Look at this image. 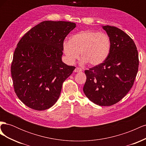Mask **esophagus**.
I'll use <instances>...</instances> for the list:
<instances>
[{"label":"esophagus","mask_w":146,"mask_h":146,"mask_svg":"<svg viewBox=\"0 0 146 146\" xmlns=\"http://www.w3.org/2000/svg\"><path fill=\"white\" fill-rule=\"evenodd\" d=\"M82 69L80 68H76L74 70L75 72H82Z\"/></svg>","instance_id":"esophagus-1"}]
</instances>
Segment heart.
Returning a JSON list of instances; mask_svg holds the SVG:
<instances>
[{
    "instance_id": "heart-1",
    "label": "heart",
    "mask_w": 146,
    "mask_h": 146,
    "mask_svg": "<svg viewBox=\"0 0 146 146\" xmlns=\"http://www.w3.org/2000/svg\"><path fill=\"white\" fill-rule=\"evenodd\" d=\"M63 49L70 64L74 63L80 52L82 64L89 63L96 66L107 58L111 49V40L107 34L88 30L74 35L70 41L65 40Z\"/></svg>"
}]
</instances>
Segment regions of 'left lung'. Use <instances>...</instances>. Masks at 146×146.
<instances>
[{
  "mask_svg": "<svg viewBox=\"0 0 146 146\" xmlns=\"http://www.w3.org/2000/svg\"><path fill=\"white\" fill-rule=\"evenodd\" d=\"M111 40V49L103 63L85 70L83 92L100 106L117 103L130 90L138 70V52L129 35L116 27L103 26Z\"/></svg>",
  "mask_w": 146,
  "mask_h": 146,
  "instance_id": "left-lung-1",
  "label": "left lung"
}]
</instances>
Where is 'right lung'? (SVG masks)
Returning a JSON list of instances; mask_svg holds the SVG:
<instances>
[{
  "label": "right lung",
  "instance_id": "obj_1",
  "mask_svg": "<svg viewBox=\"0 0 146 146\" xmlns=\"http://www.w3.org/2000/svg\"><path fill=\"white\" fill-rule=\"evenodd\" d=\"M76 27L70 22L43 21L17 43L11 77L15 93L28 107L45 110L58 99L63 82L76 68L61 60L64 39Z\"/></svg>",
  "mask_w": 146,
  "mask_h": 146
}]
</instances>
